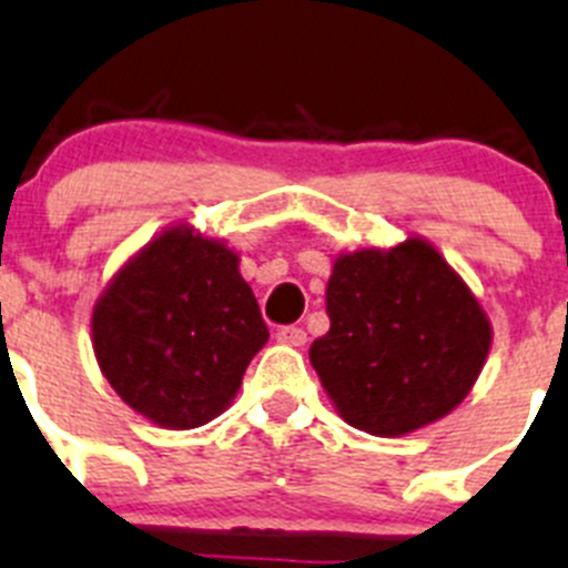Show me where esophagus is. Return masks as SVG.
Listing matches in <instances>:
<instances>
[{
  "label": "esophagus",
  "mask_w": 568,
  "mask_h": 568,
  "mask_svg": "<svg viewBox=\"0 0 568 568\" xmlns=\"http://www.w3.org/2000/svg\"><path fill=\"white\" fill-rule=\"evenodd\" d=\"M277 342L280 344H288V347H305L308 342V333L302 331V327H280L277 331Z\"/></svg>",
  "instance_id": "obj_1"
}]
</instances>
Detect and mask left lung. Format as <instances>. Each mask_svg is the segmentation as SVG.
Returning a JSON list of instances; mask_svg holds the SVG:
<instances>
[{
  "label": "left lung",
  "instance_id": "1",
  "mask_svg": "<svg viewBox=\"0 0 568 568\" xmlns=\"http://www.w3.org/2000/svg\"><path fill=\"white\" fill-rule=\"evenodd\" d=\"M331 331L311 364L353 428L400 437L443 420L479 378L493 325L457 268L426 237L333 260Z\"/></svg>",
  "mask_w": 568,
  "mask_h": 568
}]
</instances>
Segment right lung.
I'll return each mask as SVG.
<instances>
[{
    "instance_id": "1",
    "label": "right lung",
    "mask_w": 568,
    "mask_h": 568,
    "mask_svg": "<svg viewBox=\"0 0 568 568\" xmlns=\"http://www.w3.org/2000/svg\"><path fill=\"white\" fill-rule=\"evenodd\" d=\"M266 342L241 254L190 224L131 254L92 308L100 373L125 406L173 432L230 409Z\"/></svg>"
}]
</instances>
